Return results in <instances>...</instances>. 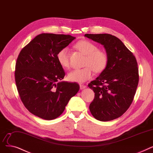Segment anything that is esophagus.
Instances as JSON below:
<instances>
[{
	"label": "esophagus",
	"instance_id": "obj_1",
	"mask_svg": "<svg viewBox=\"0 0 153 153\" xmlns=\"http://www.w3.org/2000/svg\"><path fill=\"white\" fill-rule=\"evenodd\" d=\"M79 87H80V89L81 90H83V89H85V88H86V86L85 85L81 84V85H79Z\"/></svg>",
	"mask_w": 153,
	"mask_h": 153
}]
</instances>
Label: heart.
Wrapping results in <instances>:
<instances>
[{"label": "heart", "mask_w": 153, "mask_h": 153, "mask_svg": "<svg viewBox=\"0 0 153 153\" xmlns=\"http://www.w3.org/2000/svg\"><path fill=\"white\" fill-rule=\"evenodd\" d=\"M75 47L86 55L83 63V66L85 67L69 72L67 75L68 81L83 83L91 78L93 71L98 74L106 68L108 63L107 53L105 51L98 49V46L93 42L88 40H81L76 43ZM56 59L62 67L69 68L70 60L68 47H63L58 52Z\"/></svg>", "instance_id": "obj_1"}]
</instances>
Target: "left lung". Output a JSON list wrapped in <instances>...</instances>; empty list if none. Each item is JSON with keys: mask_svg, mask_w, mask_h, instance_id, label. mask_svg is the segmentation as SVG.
<instances>
[{"mask_svg": "<svg viewBox=\"0 0 153 153\" xmlns=\"http://www.w3.org/2000/svg\"><path fill=\"white\" fill-rule=\"evenodd\" d=\"M85 37L103 45L108 56L106 68L88 85L94 93L90 112L101 121L118 118L127 111L135 95L139 82L136 58L114 35L86 33Z\"/></svg>", "mask_w": 153, "mask_h": 153, "instance_id": "8db88e82", "label": "left lung"}]
</instances>
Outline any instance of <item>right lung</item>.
<instances>
[{"label": "right lung", "mask_w": 153, "mask_h": 153, "mask_svg": "<svg viewBox=\"0 0 153 153\" xmlns=\"http://www.w3.org/2000/svg\"><path fill=\"white\" fill-rule=\"evenodd\" d=\"M75 39L70 35L42 33L18 56L15 80L20 100L29 111L40 118L59 117L79 89L76 83L60 82L65 73L56 59L58 52Z\"/></svg>", "instance_id": "1"}]
</instances>
